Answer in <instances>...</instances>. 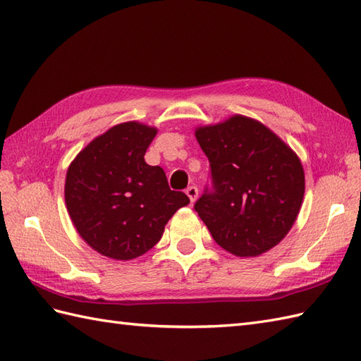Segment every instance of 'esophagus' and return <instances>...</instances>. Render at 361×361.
Here are the masks:
<instances>
[{"mask_svg":"<svg viewBox=\"0 0 361 361\" xmlns=\"http://www.w3.org/2000/svg\"><path fill=\"white\" fill-rule=\"evenodd\" d=\"M186 194H188V197H189V200L194 203V202L197 200V197H198V189H197V186H189V188L186 189Z\"/></svg>","mask_w":361,"mask_h":361,"instance_id":"1","label":"esophagus"}]
</instances>
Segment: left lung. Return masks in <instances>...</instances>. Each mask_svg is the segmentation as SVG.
Instances as JSON below:
<instances>
[{"label":"left lung","instance_id":"obj_1","mask_svg":"<svg viewBox=\"0 0 361 361\" xmlns=\"http://www.w3.org/2000/svg\"><path fill=\"white\" fill-rule=\"evenodd\" d=\"M212 186L194 204L221 248L256 257L276 247L301 209L304 169L296 153L259 121L235 114L195 130Z\"/></svg>","mask_w":361,"mask_h":361}]
</instances>
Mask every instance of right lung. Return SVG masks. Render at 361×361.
<instances>
[{"instance_id": "1", "label": "right lung", "mask_w": 361, "mask_h": 361, "mask_svg": "<svg viewBox=\"0 0 361 361\" xmlns=\"http://www.w3.org/2000/svg\"><path fill=\"white\" fill-rule=\"evenodd\" d=\"M157 128L136 121L94 137L68 167L66 209L79 235L102 256L130 260L159 242L173 214L189 204L159 166L144 161Z\"/></svg>"}]
</instances>
